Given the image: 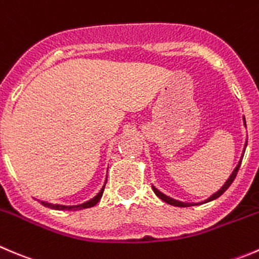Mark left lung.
Masks as SVG:
<instances>
[{
  "label": "left lung",
  "mask_w": 259,
  "mask_h": 259,
  "mask_svg": "<svg viewBox=\"0 0 259 259\" xmlns=\"http://www.w3.org/2000/svg\"><path fill=\"white\" fill-rule=\"evenodd\" d=\"M243 121H244V125H245V117H243ZM245 147H247V142H245L244 149H243V154H244V152H245ZM243 154H242V158H240L239 163H238V165H237V167H235V169L233 170V173H232V175H230V177L228 178V180H227V182L224 183V186H223V187L220 188V190L218 191V192H215L214 195H212V196H210L209 199H207V200H205V201H202V202H197V204H191V202H181V201H178V200H175V199H172V197H168V196H165L164 193H162V192H160V191H158L157 188L154 187V186H152V187H153V191H154V193H155V195H157L158 197H159L160 200H163V201H164V202H167V204H169V205H173V206H178V207H188V206H195V205H201V204H206V202H209V201H212V200H215V199H218V197H220V196H222L223 193H224L225 191H227L228 188H229V186L232 185V183H233V181H234V180H235V177H237V173H238V170H239V167H240V164H242Z\"/></svg>",
  "instance_id": "left-lung-1"
}]
</instances>
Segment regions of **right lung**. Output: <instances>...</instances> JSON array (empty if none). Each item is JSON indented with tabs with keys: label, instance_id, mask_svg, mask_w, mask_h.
Instances as JSON below:
<instances>
[{
	"label": "right lung",
	"instance_id": "1",
	"mask_svg": "<svg viewBox=\"0 0 259 259\" xmlns=\"http://www.w3.org/2000/svg\"><path fill=\"white\" fill-rule=\"evenodd\" d=\"M106 182H107V180L105 181V183H104V186H102V188H101V190H100V192L97 193V195L94 197V199L89 200V201L83 202V204H81V205L66 206V205L50 204V202H45V201H40V202H41V205H44L45 207H50V209H54V210H69V211H77V210H82V209H87V207H92V206H95V205H96L97 202L100 201V199H101V197H102V193H104V190H105V186H106Z\"/></svg>",
	"mask_w": 259,
	"mask_h": 259
}]
</instances>
